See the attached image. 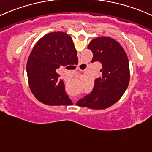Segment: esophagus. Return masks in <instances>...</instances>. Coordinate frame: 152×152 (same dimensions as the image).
I'll return each instance as SVG.
<instances>
[{
    "mask_svg": "<svg viewBox=\"0 0 152 152\" xmlns=\"http://www.w3.org/2000/svg\"><path fill=\"white\" fill-rule=\"evenodd\" d=\"M83 91H84V89H82V88L78 89V93L80 94V93H81V92H83Z\"/></svg>",
    "mask_w": 152,
    "mask_h": 152,
    "instance_id": "obj_1",
    "label": "esophagus"
}]
</instances>
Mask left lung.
Masks as SVG:
<instances>
[{
  "mask_svg": "<svg viewBox=\"0 0 152 152\" xmlns=\"http://www.w3.org/2000/svg\"><path fill=\"white\" fill-rule=\"evenodd\" d=\"M88 49L93 54L92 63H97L101 76L95 79L92 92L87 97L89 108L107 111L125 92L130 81L128 59L122 48L109 37L92 40Z\"/></svg>",
  "mask_w": 152,
  "mask_h": 152,
  "instance_id": "8db88e82",
  "label": "left lung"
}]
</instances>
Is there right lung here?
I'll list each match as a JSON object with an SVG mask.
<instances>
[{"mask_svg":"<svg viewBox=\"0 0 152 152\" xmlns=\"http://www.w3.org/2000/svg\"><path fill=\"white\" fill-rule=\"evenodd\" d=\"M44 36L33 48L27 64L29 87L35 97L49 105H72L67 95L61 71L77 65V52L73 41L67 45L47 41Z\"/></svg>","mask_w":152,"mask_h":152,"instance_id":"right-lung-1","label":"right lung"}]
</instances>
